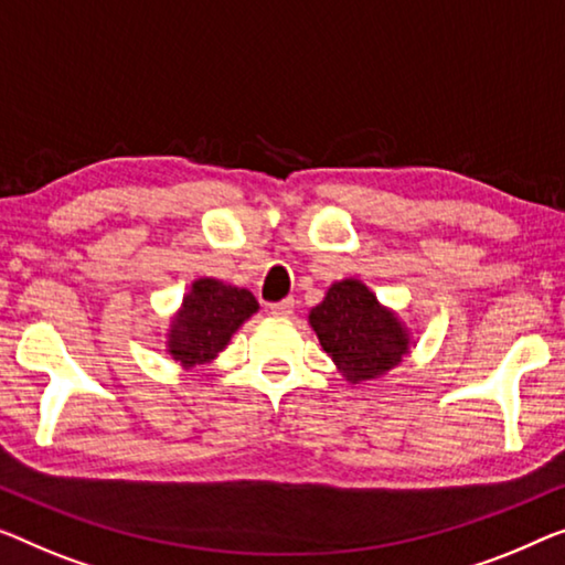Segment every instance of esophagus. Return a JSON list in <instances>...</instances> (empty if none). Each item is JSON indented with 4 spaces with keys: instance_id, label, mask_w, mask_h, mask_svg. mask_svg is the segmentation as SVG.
Instances as JSON below:
<instances>
[{
    "instance_id": "esophagus-1",
    "label": "esophagus",
    "mask_w": 565,
    "mask_h": 565,
    "mask_svg": "<svg viewBox=\"0 0 565 565\" xmlns=\"http://www.w3.org/2000/svg\"><path fill=\"white\" fill-rule=\"evenodd\" d=\"M268 311H271V317H276V319H289L294 315V299L276 301V305L268 307Z\"/></svg>"
}]
</instances>
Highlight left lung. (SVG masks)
Wrapping results in <instances>:
<instances>
[{
  "mask_svg": "<svg viewBox=\"0 0 565 565\" xmlns=\"http://www.w3.org/2000/svg\"><path fill=\"white\" fill-rule=\"evenodd\" d=\"M309 327L348 383L377 381L411 355L414 334L398 311L360 279L334 281L309 311Z\"/></svg>",
  "mask_w": 565,
  "mask_h": 565,
  "instance_id": "obj_1",
  "label": "left lung"
}]
</instances>
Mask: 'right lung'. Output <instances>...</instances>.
Wrapping results in <instances>:
<instances>
[{
    "label": "right lung",
    "mask_w": 565,
    "mask_h": 565,
    "mask_svg": "<svg viewBox=\"0 0 565 565\" xmlns=\"http://www.w3.org/2000/svg\"><path fill=\"white\" fill-rule=\"evenodd\" d=\"M260 307L254 294L213 276H200L170 317L164 352L182 370L210 365L231 344V337Z\"/></svg>",
    "instance_id": "obj_1"
}]
</instances>
